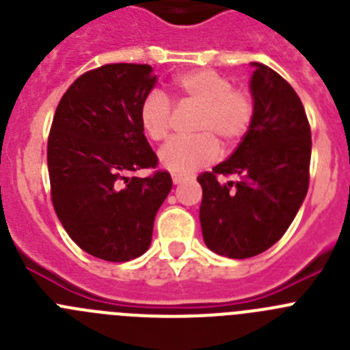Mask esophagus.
<instances>
[{"instance_id":"34e87169","label":"esophagus","mask_w":350,"mask_h":350,"mask_svg":"<svg viewBox=\"0 0 350 350\" xmlns=\"http://www.w3.org/2000/svg\"><path fill=\"white\" fill-rule=\"evenodd\" d=\"M185 175H182V173H173L172 175V180H173V184H180V182H184L185 180Z\"/></svg>"}]
</instances>
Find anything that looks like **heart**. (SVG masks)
<instances>
[{
  "mask_svg": "<svg viewBox=\"0 0 350 350\" xmlns=\"http://www.w3.org/2000/svg\"><path fill=\"white\" fill-rule=\"evenodd\" d=\"M182 103L200 107L194 137L172 138L159 150L161 165L173 173H189L210 165L219 156V140L231 147L249 131L254 119V100L243 89L233 88L230 77L210 68L185 71L173 80ZM173 107L168 96L150 91L140 103L138 117L150 140L161 142L172 128Z\"/></svg>",
  "mask_w": 350,
  "mask_h": 350,
  "instance_id": "b5f03b06",
  "label": "heart"
}]
</instances>
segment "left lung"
<instances>
[{
    "instance_id": "obj_1",
    "label": "left lung",
    "mask_w": 350,
    "mask_h": 350,
    "mask_svg": "<svg viewBox=\"0 0 350 350\" xmlns=\"http://www.w3.org/2000/svg\"><path fill=\"white\" fill-rule=\"evenodd\" d=\"M252 66V124L230 159L198 177L203 240L231 259L252 258L279 242L310 180L312 135L301 100L277 71ZM219 174H234L237 182L221 185Z\"/></svg>"
}]
</instances>
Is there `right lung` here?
<instances>
[{
  "label": "right lung",
  "mask_w": 350,
  "mask_h": 350,
  "mask_svg": "<svg viewBox=\"0 0 350 350\" xmlns=\"http://www.w3.org/2000/svg\"><path fill=\"white\" fill-rule=\"evenodd\" d=\"M157 77L148 64H103L80 75L55 108L47 145L51 196L70 238L94 258L124 262L152 240L172 191L140 126V103Z\"/></svg>",
  "instance_id": "right-lung-1"
}]
</instances>
